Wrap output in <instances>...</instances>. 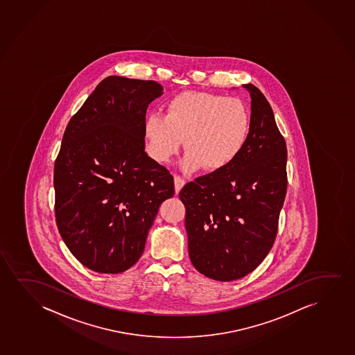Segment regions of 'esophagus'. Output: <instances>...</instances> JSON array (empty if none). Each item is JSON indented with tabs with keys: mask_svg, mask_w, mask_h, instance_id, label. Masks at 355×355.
<instances>
[{
	"mask_svg": "<svg viewBox=\"0 0 355 355\" xmlns=\"http://www.w3.org/2000/svg\"><path fill=\"white\" fill-rule=\"evenodd\" d=\"M184 184H186V181H184V178H181L180 175L174 176V186H175L176 193H179Z\"/></svg>",
	"mask_w": 355,
	"mask_h": 355,
	"instance_id": "34e87169",
	"label": "esophagus"
}]
</instances>
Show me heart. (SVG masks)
Segmentation results:
<instances>
[{
  "label": "heart",
  "mask_w": 355,
  "mask_h": 355,
  "mask_svg": "<svg viewBox=\"0 0 355 355\" xmlns=\"http://www.w3.org/2000/svg\"><path fill=\"white\" fill-rule=\"evenodd\" d=\"M250 111L241 100L203 92H184L166 105V114L152 112L145 122L152 157L166 163L184 139V168L220 171L231 166L245 147Z\"/></svg>",
  "instance_id": "heart-1"
}]
</instances>
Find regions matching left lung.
Masks as SVG:
<instances>
[{
    "instance_id": "8db88e82",
    "label": "left lung",
    "mask_w": 355,
    "mask_h": 355,
    "mask_svg": "<svg viewBox=\"0 0 355 355\" xmlns=\"http://www.w3.org/2000/svg\"><path fill=\"white\" fill-rule=\"evenodd\" d=\"M244 88L251 98L244 150L231 166L199 176L179 193L191 262L218 282L243 278L265 260L288 187L286 144L270 103L255 85Z\"/></svg>"
}]
</instances>
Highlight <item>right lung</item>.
I'll return each instance as SVG.
<instances>
[{
	"label": "right lung",
	"instance_id": "add662e5",
	"mask_svg": "<svg viewBox=\"0 0 355 355\" xmlns=\"http://www.w3.org/2000/svg\"><path fill=\"white\" fill-rule=\"evenodd\" d=\"M155 80L109 76L67 124L54 163L55 221L72 255L98 273L137 263L174 178L145 152Z\"/></svg>",
	"mask_w": 355,
	"mask_h": 355
}]
</instances>
